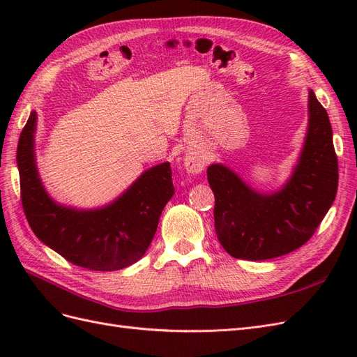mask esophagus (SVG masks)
<instances>
[{"mask_svg":"<svg viewBox=\"0 0 357 357\" xmlns=\"http://www.w3.org/2000/svg\"><path fill=\"white\" fill-rule=\"evenodd\" d=\"M205 165H207V159L197 152L188 153L185 158V167L188 172H192V174H199L205 168Z\"/></svg>","mask_w":357,"mask_h":357,"instance_id":"obj_1","label":"esophagus"}]
</instances>
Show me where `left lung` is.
Masks as SVG:
<instances>
[{"label":"left lung","instance_id":"1","mask_svg":"<svg viewBox=\"0 0 357 357\" xmlns=\"http://www.w3.org/2000/svg\"><path fill=\"white\" fill-rule=\"evenodd\" d=\"M308 132L299 164L273 195L248 188L229 168L214 164L207 178L214 193V228L232 257L265 261L304 245L337 197L338 159L328 112L308 92Z\"/></svg>","mask_w":357,"mask_h":357}]
</instances>
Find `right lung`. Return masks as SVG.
Here are the masks:
<instances>
[{
  "label": "right lung",
  "instance_id": "obj_1",
  "mask_svg": "<svg viewBox=\"0 0 357 357\" xmlns=\"http://www.w3.org/2000/svg\"><path fill=\"white\" fill-rule=\"evenodd\" d=\"M36 121L32 112L17 144L20 199L32 232L68 262L92 271H116L139 261L153 240L162 210L174 195L168 162L147 169L109 207H62L49 198L38 178Z\"/></svg>",
  "mask_w": 357,
  "mask_h": 357
}]
</instances>
